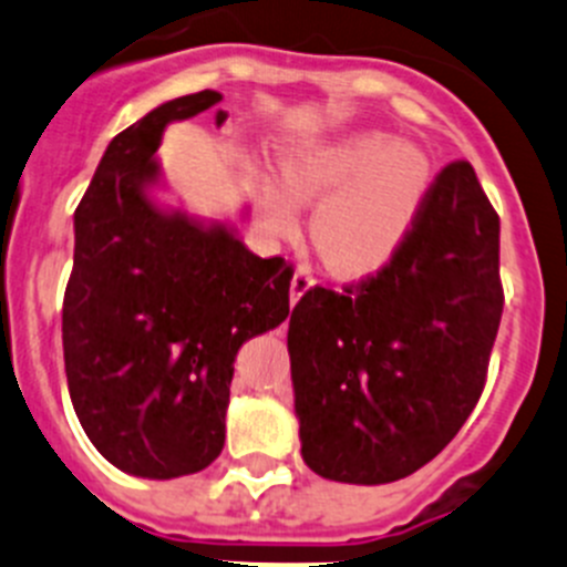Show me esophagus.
<instances>
[{
  "mask_svg": "<svg viewBox=\"0 0 567 567\" xmlns=\"http://www.w3.org/2000/svg\"><path fill=\"white\" fill-rule=\"evenodd\" d=\"M315 287V272L311 267H298L292 275V303H298L309 289Z\"/></svg>",
  "mask_w": 567,
  "mask_h": 567,
  "instance_id": "esophagus-1",
  "label": "esophagus"
}]
</instances>
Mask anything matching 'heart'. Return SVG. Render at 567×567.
Instances as JSON below:
<instances>
[{"mask_svg":"<svg viewBox=\"0 0 567 567\" xmlns=\"http://www.w3.org/2000/svg\"><path fill=\"white\" fill-rule=\"evenodd\" d=\"M284 183L296 203H317L311 239L326 267L359 278L384 267L403 245L429 194L431 164L390 133L359 131L287 155ZM291 200L269 194V228H295Z\"/></svg>","mask_w":567,"mask_h":567,"instance_id":"obj_1","label":"heart"}]
</instances>
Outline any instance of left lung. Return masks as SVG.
<instances>
[{
  "mask_svg": "<svg viewBox=\"0 0 567 567\" xmlns=\"http://www.w3.org/2000/svg\"><path fill=\"white\" fill-rule=\"evenodd\" d=\"M498 234L473 166L454 161L379 272L300 298L289 359L300 454L317 476L398 482L465 425L504 311Z\"/></svg>",
  "mask_w": 567,
  "mask_h": 567,
  "instance_id": "obj_1",
  "label": "left lung"
}]
</instances>
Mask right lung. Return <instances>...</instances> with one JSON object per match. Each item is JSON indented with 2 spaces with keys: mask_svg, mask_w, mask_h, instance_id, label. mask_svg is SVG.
<instances>
[{
  "mask_svg": "<svg viewBox=\"0 0 567 567\" xmlns=\"http://www.w3.org/2000/svg\"><path fill=\"white\" fill-rule=\"evenodd\" d=\"M219 100L177 96L118 133L74 212L69 395L94 449L142 478L188 476L223 454L236 353L289 317L292 264L258 258L225 225L161 212L144 192L164 127Z\"/></svg>",
  "mask_w": 567,
  "mask_h": 567,
  "instance_id": "1",
  "label": "right lung"
}]
</instances>
